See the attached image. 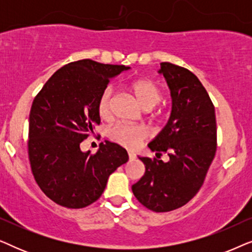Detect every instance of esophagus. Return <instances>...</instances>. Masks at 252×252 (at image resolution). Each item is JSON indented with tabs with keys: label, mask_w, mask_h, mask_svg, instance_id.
<instances>
[{
	"label": "esophagus",
	"mask_w": 252,
	"mask_h": 252,
	"mask_svg": "<svg viewBox=\"0 0 252 252\" xmlns=\"http://www.w3.org/2000/svg\"><path fill=\"white\" fill-rule=\"evenodd\" d=\"M128 157H129V159H135L136 154L134 153V151H128Z\"/></svg>",
	"instance_id": "obj_1"
}]
</instances>
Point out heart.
Here are the masks:
<instances>
[{"label":"heart","instance_id":"b5f03b06","mask_svg":"<svg viewBox=\"0 0 252 252\" xmlns=\"http://www.w3.org/2000/svg\"><path fill=\"white\" fill-rule=\"evenodd\" d=\"M128 91L135 97L139 105L144 110H151L163 99V92L159 86L151 79H136L128 85ZM113 92L111 87H106L99 95L97 101V112L99 118L108 120L111 117ZM160 117V116H155ZM112 141L127 149H135L143 140L149 136V132L144 126L130 125V124H118L113 126L109 132Z\"/></svg>","mask_w":252,"mask_h":252}]
</instances>
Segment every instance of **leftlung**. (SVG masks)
<instances>
[{
    "label": "left lung",
    "instance_id": "1",
    "mask_svg": "<svg viewBox=\"0 0 252 252\" xmlns=\"http://www.w3.org/2000/svg\"><path fill=\"white\" fill-rule=\"evenodd\" d=\"M172 96L167 125L148 144L157 157L166 153L167 163L140 157L144 175L132 186L133 194L154 212L181 208L201 189L217 150L215 105L198 78L188 68L160 63Z\"/></svg>",
    "mask_w": 252,
    "mask_h": 252
}]
</instances>
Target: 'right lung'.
<instances>
[{
    "mask_svg": "<svg viewBox=\"0 0 252 252\" xmlns=\"http://www.w3.org/2000/svg\"><path fill=\"white\" fill-rule=\"evenodd\" d=\"M125 65L92 60L72 62L51 75L30 112L27 151L32 173L47 197L68 209H81L101 197L109 175L128 160L127 151L106 141L97 153L80 143L101 123L97 101L110 79Z\"/></svg>",
    "mask_w": 252,
    "mask_h": 252,
    "instance_id": "right-lung-1",
    "label": "right lung"
}]
</instances>
